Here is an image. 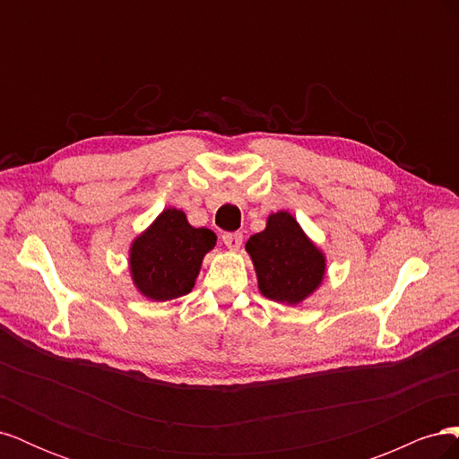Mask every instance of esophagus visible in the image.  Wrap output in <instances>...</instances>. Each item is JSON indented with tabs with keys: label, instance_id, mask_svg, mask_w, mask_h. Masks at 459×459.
<instances>
[{
	"label": "esophagus",
	"instance_id": "obj_1",
	"mask_svg": "<svg viewBox=\"0 0 459 459\" xmlns=\"http://www.w3.org/2000/svg\"><path fill=\"white\" fill-rule=\"evenodd\" d=\"M221 241H224V245L228 248H231V251H238V248H241V245H243V233H239V231L224 233L221 235Z\"/></svg>",
	"mask_w": 459,
	"mask_h": 459
}]
</instances>
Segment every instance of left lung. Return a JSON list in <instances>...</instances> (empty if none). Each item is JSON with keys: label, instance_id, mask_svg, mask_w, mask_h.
<instances>
[{"label": "left lung", "instance_id": "obj_1", "mask_svg": "<svg viewBox=\"0 0 459 459\" xmlns=\"http://www.w3.org/2000/svg\"><path fill=\"white\" fill-rule=\"evenodd\" d=\"M251 255L260 293L275 302L299 304L319 287L325 256L285 211L270 214L266 230L245 245Z\"/></svg>", "mask_w": 459, "mask_h": 459}]
</instances>
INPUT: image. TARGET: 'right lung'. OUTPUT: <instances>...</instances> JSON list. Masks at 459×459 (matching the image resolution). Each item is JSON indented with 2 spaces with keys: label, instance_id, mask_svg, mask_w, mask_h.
<instances>
[{
  "label": "right lung",
  "instance_id": "add662e5",
  "mask_svg": "<svg viewBox=\"0 0 459 459\" xmlns=\"http://www.w3.org/2000/svg\"><path fill=\"white\" fill-rule=\"evenodd\" d=\"M214 245V231L193 228L182 211L166 208L132 245V280L151 300L184 297L195 285L201 262Z\"/></svg>",
  "mask_w": 459,
  "mask_h": 459
}]
</instances>
